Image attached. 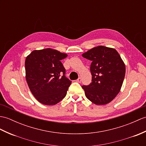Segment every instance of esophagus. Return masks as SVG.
<instances>
[{
  "label": "esophagus",
  "instance_id": "obj_1",
  "mask_svg": "<svg viewBox=\"0 0 146 146\" xmlns=\"http://www.w3.org/2000/svg\"><path fill=\"white\" fill-rule=\"evenodd\" d=\"M76 81H77L78 83H81V78H78L77 79Z\"/></svg>",
  "mask_w": 146,
  "mask_h": 146
}]
</instances>
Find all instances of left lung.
<instances>
[{"instance_id":"8db88e82","label":"left lung","mask_w":146,"mask_h":146,"mask_svg":"<svg viewBox=\"0 0 146 146\" xmlns=\"http://www.w3.org/2000/svg\"><path fill=\"white\" fill-rule=\"evenodd\" d=\"M82 56L91 61V83L82 86L86 98L97 105L109 103L119 93L126 73L119 54L114 48L98 46Z\"/></svg>"}]
</instances>
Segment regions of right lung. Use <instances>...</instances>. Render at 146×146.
Returning a JSON list of instances; mask_svg holds the SVG:
<instances>
[{
    "mask_svg": "<svg viewBox=\"0 0 146 146\" xmlns=\"http://www.w3.org/2000/svg\"><path fill=\"white\" fill-rule=\"evenodd\" d=\"M66 56L56 50L46 48L33 51L26 58L27 82L40 103L54 105L66 96L72 81L65 76L61 60Z\"/></svg>",
    "mask_w": 146,
    "mask_h": 146,
    "instance_id": "obj_1",
    "label": "right lung"
}]
</instances>
